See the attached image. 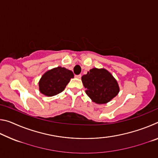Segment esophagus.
Wrapping results in <instances>:
<instances>
[{
	"label": "esophagus",
	"mask_w": 158,
	"mask_h": 158,
	"mask_svg": "<svg viewBox=\"0 0 158 158\" xmlns=\"http://www.w3.org/2000/svg\"><path fill=\"white\" fill-rule=\"evenodd\" d=\"M75 77H76V78H78V79H81V74H79V75H75Z\"/></svg>",
	"instance_id": "obj_1"
}]
</instances>
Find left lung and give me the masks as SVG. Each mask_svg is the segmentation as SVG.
Instances as JSON below:
<instances>
[{
    "label": "left lung",
    "mask_w": 158,
    "mask_h": 158,
    "mask_svg": "<svg viewBox=\"0 0 158 158\" xmlns=\"http://www.w3.org/2000/svg\"><path fill=\"white\" fill-rule=\"evenodd\" d=\"M85 93L93 102L102 105L106 104L119 93L118 82L106 69L93 68L81 77Z\"/></svg>",
    "instance_id": "obj_1"
}]
</instances>
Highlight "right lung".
Listing matches in <instances>:
<instances>
[{
	"label": "right lung",
	"mask_w": 158,
	"mask_h": 158,
	"mask_svg": "<svg viewBox=\"0 0 158 158\" xmlns=\"http://www.w3.org/2000/svg\"><path fill=\"white\" fill-rule=\"evenodd\" d=\"M74 77L71 70L62 67H57L46 72L39 81V89L42 94L52 97L63 91Z\"/></svg>",
	"instance_id": "right-lung-1"
}]
</instances>
